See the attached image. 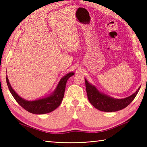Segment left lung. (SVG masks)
Returning a JSON list of instances; mask_svg holds the SVG:
<instances>
[{
    "instance_id": "obj_1",
    "label": "left lung",
    "mask_w": 147,
    "mask_h": 147,
    "mask_svg": "<svg viewBox=\"0 0 147 147\" xmlns=\"http://www.w3.org/2000/svg\"><path fill=\"white\" fill-rule=\"evenodd\" d=\"M87 96L92 105L98 110L104 112H115L129 105L138 93L140 88L133 95L123 99H115L99 92L94 86L90 84L85 79Z\"/></svg>"
}]
</instances>
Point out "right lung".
I'll use <instances>...</instances> for the list:
<instances>
[{
    "label": "right lung",
    "instance_id": "right-lung-1",
    "mask_svg": "<svg viewBox=\"0 0 147 147\" xmlns=\"http://www.w3.org/2000/svg\"><path fill=\"white\" fill-rule=\"evenodd\" d=\"M73 75H74L73 73H69L62 78L52 95L35 101H28L20 97L12 88L7 77H6V82L12 95L22 107L32 114H43L54 111L60 105L64 95L67 81Z\"/></svg>",
    "mask_w": 147,
    "mask_h": 147
}]
</instances>
